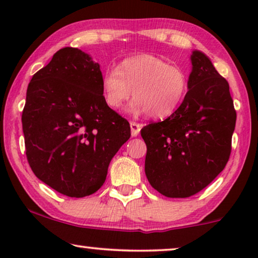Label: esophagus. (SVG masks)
I'll return each mask as SVG.
<instances>
[{
	"mask_svg": "<svg viewBox=\"0 0 258 258\" xmlns=\"http://www.w3.org/2000/svg\"><path fill=\"white\" fill-rule=\"evenodd\" d=\"M130 129H132V136L136 137L140 134L141 129H142V124L133 121V122H130Z\"/></svg>",
	"mask_w": 258,
	"mask_h": 258,
	"instance_id": "obj_1",
	"label": "esophagus"
}]
</instances>
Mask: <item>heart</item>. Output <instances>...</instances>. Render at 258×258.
Returning <instances> with one entry per match:
<instances>
[{
    "mask_svg": "<svg viewBox=\"0 0 258 258\" xmlns=\"http://www.w3.org/2000/svg\"><path fill=\"white\" fill-rule=\"evenodd\" d=\"M102 94L109 108L118 110L133 95V114H148L162 119L174 114L189 88V77L182 68L163 58L141 54L124 58L117 69L105 70L101 80Z\"/></svg>",
    "mask_w": 258,
    "mask_h": 258,
    "instance_id": "obj_1",
    "label": "heart"
}]
</instances>
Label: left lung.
<instances>
[{
    "label": "left lung",
    "mask_w": 258,
    "mask_h": 258,
    "mask_svg": "<svg viewBox=\"0 0 258 258\" xmlns=\"http://www.w3.org/2000/svg\"><path fill=\"white\" fill-rule=\"evenodd\" d=\"M185 98L174 114L141 130L147 144L144 170L162 195H195L223 170L236 124L229 83L208 56L194 50Z\"/></svg>",
    "instance_id": "left-lung-1"
}]
</instances>
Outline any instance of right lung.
<instances>
[{"label": "right lung", "mask_w": 258, "mask_h": 258, "mask_svg": "<svg viewBox=\"0 0 258 258\" xmlns=\"http://www.w3.org/2000/svg\"><path fill=\"white\" fill-rule=\"evenodd\" d=\"M101 80L98 63L66 47L28 84L22 112L28 163L38 179L66 196L96 192L130 137L129 122L105 104Z\"/></svg>", "instance_id": "add662e5"}]
</instances>
